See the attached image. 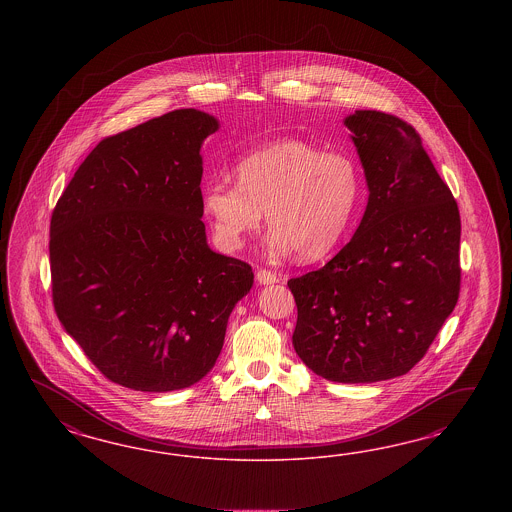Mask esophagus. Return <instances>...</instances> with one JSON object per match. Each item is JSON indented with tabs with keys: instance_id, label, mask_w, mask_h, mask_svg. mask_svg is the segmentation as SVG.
Returning a JSON list of instances; mask_svg holds the SVG:
<instances>
[{
	"instance_id": "esophagus-1",
	"label": "esophagus",
	"mask_w": 512,
	"mask_h": 512,
	"mask_svg": "<svg viewBox=\"0 0 512 512\" xmlns=\"http://www.w3.org/2000/svg\"><path fill=\"white\" fill-rule=\"evenodd\" d=\"M255 278H257V281H259L261 285H272V283H278L279 281L278 274H274V272H270V270H266V268L257 270Z\"/></svg>"
}]
</instances>
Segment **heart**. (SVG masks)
Returning <instances> with one entry per match:
<instances>
[{"label": "heart", "instance_id": "heart-1", "mask_svg": "<svg viewBox=\"0 0 512 512\" xmlns=\"http://www.w3.org/2000/svg\"><path fill=\"white\" fill-rule=\"evenodd\" d=\"M234 174L238 186L214 180L202 189V210L223 251L242 248L266 212L272 249H295L302 261L323 259L347 233L362 197L357 161L306 140L264 144L244 155Z\"/></svg>", "mask_w": 512, "mask_h": 512}]
</instances>
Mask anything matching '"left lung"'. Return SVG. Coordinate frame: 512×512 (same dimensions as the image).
<instances>
[{
	"label": "left lung",
	"instance_id": "obj_1",
	"mask_svg": "<svg viewBox=\"0 0 512 512\" xmlns=\"http://www.w3.org/2000/svg\"><path fill=\"white\" fill-rule=\"evenodd\" d=\"M368 206L349 244L287 281L293 345L311 372L336 383H375L409 372L460 295V212L413 125L355 110Z\"/></svg>",
	"mask_w": 512,
	"mask_h": 512
}]
</instances>
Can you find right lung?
I'll return each instance as SVG.
<instances>
[{
	"instance_id": "right-lung-1",
	"label": "right lung",
	"mask_w": 512,
	"mask_h": 512,
	"mask_svg": "<svg viewBox=\"0 0 512 512\" xmlns=\"http://www.w3.org/2000/svg\"><path fill=\"white\" fill-rule=\"evenodd\" d=\"M217 129L214 116L180 109L101 140L52 212L54 310L122 387L201 381L253 285L248 263L206 242L201 146Z\"/></svg>"
}]
</instances>
